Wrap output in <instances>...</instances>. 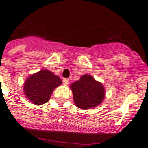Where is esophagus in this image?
Segmentation results:
<instances>
[{"label": "esophagus", "instance_id": "34e87169", "mask_svg": "<svg viewBox=\"0 0 148 148\" xmlns=\"http://www.w3.org/2000/svg\"><path fill=\"white\" fill-rule=\"evenodd\" d=\"M63 84H64V85H68V84H70L69 79H67V78L63 79Z\"/></svg>", "mask_w": 148, "mask_h": 148}]
</instances>
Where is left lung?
<instances>
[{"instance_id": "1", "label": "left lung", "mask_w": 148, "mask_h": 148, "mask_svg": "<svg viewBox=\"0 0 148 148\" xmlns=\"http://www.w3.org/2000/svg\"><path fill=\"white\" fill-rule=\"evenodd\" d=\"M77 108L88 110L101 105L105 97V89L90 74H84L70 86Z\"/></svg>"}]
</instances>
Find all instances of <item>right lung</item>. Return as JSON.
<instances>
[{"label": "right lung", "mask_w": 148, "mask_h": 148, "mask_svg": "<svg viewBox=\"0 0 148 148\" xmlns=\"http://www.w3.org/2000/svg\"><path fill=\"white\" fill-rule=\"evenodd\" d=\"M62 81L58 75L47 69L31 74L25 80L23 91L25 97L35 105H42L49 101L56 88Z\"/></svg>", "instance_id": "obj_1"}]
</instances>
